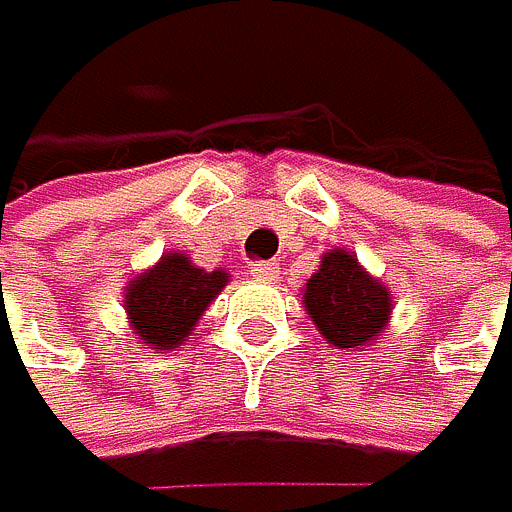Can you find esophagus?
Masks as SVG:
<instances>
[{
	"label": "esophagus",
	"instance_id": "esophagus-1",
	"mask_svg": "<svg viewBox=\"0 0 512 512\" xmlns=\"http://www.w3.org/2000/svg\"><path fill=\"white\" fill-rule=\"evenodd\" d=\"M250 275L262 278V282H272V278H278V266H275V262H253Z\"/></svg>",
	"mask_w": 512,
	"mask_h": 512
}]
</instances>
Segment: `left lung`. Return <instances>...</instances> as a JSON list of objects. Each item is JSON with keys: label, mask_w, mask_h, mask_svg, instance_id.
I'll use <instances>...</instances> for the list:
<instances>
[{"label": "left lung", "mask_w": 512, "mask_h": 512, "mask_svg": "<svg viewBox=\"0 0 512 512\" xmlns=\"http://www.w3.org/2000/svg\"><path fill=\"white\" fill-rule=\"evenodd\" d=\"M304 307L323 340L336 349L372 346L388 330L391 295L346 250H330L304 285Z\"/></svg>", "instance_id": "left-lung-1"}]
</instances>
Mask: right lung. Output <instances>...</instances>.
<instances>
[{
    "mask_svg": "<svg viewBox=\"0 0 512 512\" xmlns=\"http://www.w3.org/2000/svg\"><path fill=\"white\" fill-rule=\"evenodd\" d=\"M227 278L224 269H198L185 253H166L124 288L127 323L147 349H176L192 336Z\"/></svg>",
    "mask_w": 512,
    "mask_h": 512,
    "instance_id": "right-lung-1",
    "label": "right lung"
}]
</instances>
